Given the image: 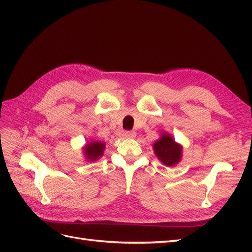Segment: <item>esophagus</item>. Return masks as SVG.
<instances>
[{"mask_svg": "<svg viewBox=\"0 0 252 252\" xmlns=\"http://www.w3.org/2000/svg\"><path fill=\"white\" fill-rule=\"evenodd\" d=\"M123 135L125 136V138H134L135 136V132L134 131H132V130H127V131H125L124 133H123Z\"/></svg>", "mask_w": 252, "mask_h": 252, "instance_id": "34e87169", "label": "esophagus"}]
</instances>
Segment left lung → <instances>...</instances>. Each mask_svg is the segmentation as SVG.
<instances>
[{"label":"left lung","instance_id":"8db88e82","mask_svg":"<svg viewBox=\"0 0 252 252\" xmlns=\"http://www.w3.org/2000/svg\"><path fill=\"white\" fill-rule=\"evenodd\" d=\"M154 149L159 161L167 166L177 164L181 158V146L168 134H163L162 138L154 145Z\"/></svg>","mask_w":252,"mask_h":252}]
</instances>
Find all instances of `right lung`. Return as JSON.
I'll list each match as a JSON object with an SVG mask.
<instances>
[{
    "label": "right lung",
    "instance_id": "add662e5",
    "mask_svg": "<svg viewBox=\"0 0 252 252\" xmlns=\"http://www.w3.org/2000/svg\"><path fill=\"white\" fill-rule=\"evenodd\" d=\"M104 147L105 144L102 142H91L87 144V146L84 149V151H85L86 157L89 159H91V161H94V159L98 158L103 155Z\"/></svg>",
    "mask_w": 252,
    "mask_h": 252
}]
</instances>
